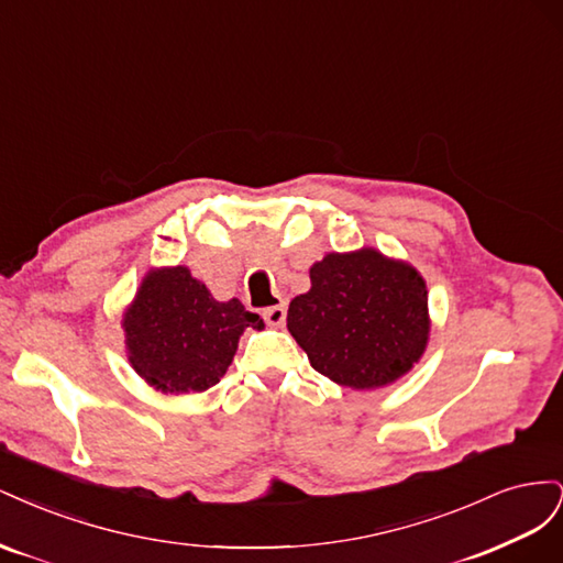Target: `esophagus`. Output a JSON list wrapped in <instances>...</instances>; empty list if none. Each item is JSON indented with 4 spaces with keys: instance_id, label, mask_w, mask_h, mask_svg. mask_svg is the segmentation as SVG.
Wrapping results in <instances>:
<instances>
[{
    "instance_id": "obj_1",
    "label": "esophagus",
    "mask_w": 563,
    "mask_h": 563,
    "mask_svg": "<svg viewBox=\"0 0 563 563\" xmlns=\"http://www.w3.org/2000/svg\"><path fill=\"white\" fill-rule=\"evenodd\" d=\"M263 319H265L267 327L282 329L284 321H286V305H272V308H265Z\"/></svg>"
}]
</instances>
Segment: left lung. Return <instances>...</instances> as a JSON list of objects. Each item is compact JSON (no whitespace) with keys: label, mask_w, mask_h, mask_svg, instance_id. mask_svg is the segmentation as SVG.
<instances>
[{"label":"left lung","mask_w":563,"mask_h":563,"mask_svg":"<svg viewBox=\"0 0 563 563\" xmlns=\"http://www.w3.org/2000/svg\"><path fill=\"white\" fill-rule=\"evenodd\" d=\"M286 327L314 371L335 385L378 389L404 378L428 350V286L406 261L373 246L327 253Z\"/></svg>","instance_id":"obj_1"}]
</instances>
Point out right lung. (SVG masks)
<instances>
[{
    "mask_svg": "<svg viewBox=\"0 0 563 563\" xmlns=\"http://www.w3.org/2000/svg\"><path fill=\"white\" fill-rule=\"evenodd\" d=\"M258 314L232 298L220 302L185 265L152 267L122 314L126 360L162 395H192L220 383Z\"/></svg>",
    "mask_w": 563,
    "mask_h": 563,
    "instance_id": "1",
    "label": "right lung"
}]
</instances>
